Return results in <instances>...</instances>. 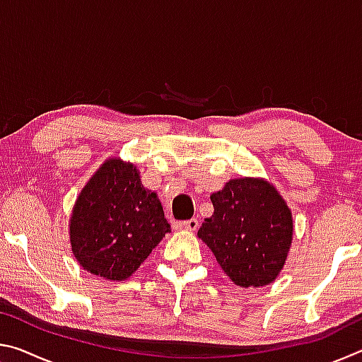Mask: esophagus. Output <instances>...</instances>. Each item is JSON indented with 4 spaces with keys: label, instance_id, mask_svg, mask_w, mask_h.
Returning <instances> with one entry per match:
<instances>
[{
    "label": "esophagus",
    "instance_id": "obj_1",
    "mask_svg": "<svg viewBox=\"0 0 362 362\" xmlns=\"http://www.w3.org/2000/svg\"><path fill=\"white\" fill-rule=\"evenodd\" d=\"M174 226H175L177 230L194 231L196 228H198V220H196V218H189V220H185V222H177V223H174Z\"/></svg>",
    "mask_w": 362,
    "mask_h": 362
}]
</instances>
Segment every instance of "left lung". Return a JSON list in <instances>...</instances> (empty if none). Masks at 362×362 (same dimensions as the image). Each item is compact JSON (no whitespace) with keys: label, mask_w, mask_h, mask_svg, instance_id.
Instances as JSON below:
<instances>
[{"label":"left lung","mask_w":362,"mask_h":362,"mask_svg":"<svg viewBox=\"0 0 362 362\" xmlns=\"http://www.w3.org/2000/svg\"><path fill=\"white\" fill-rule=\"evenodd\" d=\"M214 214L198 230L226 276L240 287H263L289 255L293 220L276 187L259 177L225 183L211 196Z\"/></svg>","instance_id":"1"}]
</instances>
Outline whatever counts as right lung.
Masks as SVG:
<instances>
[{"mask_svg": "<svg viewBox=\"0 0 362 362\" xmlns=\"http://www.w3.org/2000/svg\"><path fill=\"white\" fill-rule=\"evenodd\" d=\"M69 233L79 267L119 283L137 272L170 225L136 164L108 158L78 194Z\"/></svg>", "mask_w": 362, "mask_h": 362, "instance_id": "right-lung-1", "label": "right lung"}]
</instances>
